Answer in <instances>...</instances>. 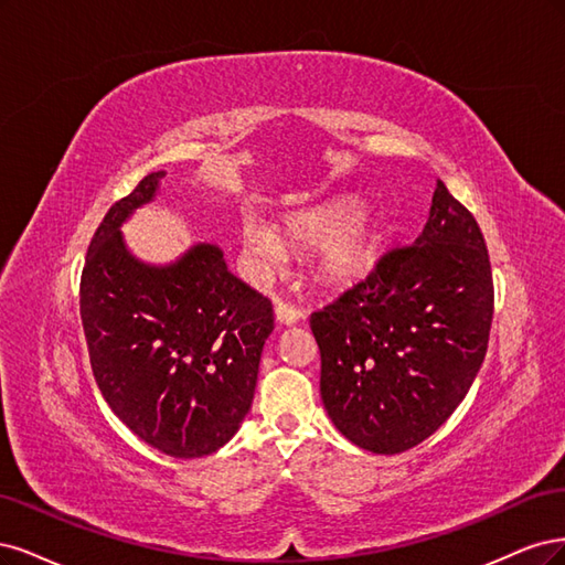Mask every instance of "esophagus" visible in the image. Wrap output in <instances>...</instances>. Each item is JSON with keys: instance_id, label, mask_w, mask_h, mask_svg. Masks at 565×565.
Returning a JSON list of instances; mask_svg holds the SVG:
<instances>
[{"instance_id": "1", "label": "esophagus", "mask_w": 565, "mask_h": 565, "mask_svg": "<svg viewBox=\"0 0 565 565\" xmlns=\"http://www.w3.org/2000/svg\"><path fill=\"white\" fill-rule=\"evenodd\" d=\"M275 317H277V321H279V323L294 326V323H298V321L305 317V312H302V309H298V307L290 305V302L275 300Z\"/></svg>"}]
</instances>
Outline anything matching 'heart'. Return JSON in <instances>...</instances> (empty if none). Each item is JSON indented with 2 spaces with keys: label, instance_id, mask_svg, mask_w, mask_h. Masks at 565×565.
I'll return each instance as SVG.
<instances>
[{
  "label": "heart",
  "instance_id": "1",
  "mask_svg": "<svg viewBox=\"0 0 565 565\" xmlns=\"http://www.w3.org/2000/svg\"><path fill=\"white\" fill-rule=\"evenodd\" d=\"M317 248V275L333 286L366 279L380 256L382 230L369 211H359V199L335 196L321 204L288 211L271 230L256 217H244L242 253L248 265L269 275L284 258L286 248Z\"/></svg>",
  "mask_w": 565,
  "mask_h": 565
}]
</instances>
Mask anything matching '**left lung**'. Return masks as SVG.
I'll list each match as a JSON object with an SVG mask.
<instances>
[{
	"instance_id": "left-lung-1",
	"label": "left lung",
	"mask_w": 565,
	"mask_h": 565,
	"mask_svg": "<svg viewBox=\"0 0 565 565\" xmlns=\"http://www.w3.org/2000/svg\"><path fill=\"white\" fill-rule=\"evenodd\" d=\"M479 223L436 180L415 244L309 319L326 413L352 444L396 455L439 429L475 382L493 323Z\"/></svg>"
}]
</instances>
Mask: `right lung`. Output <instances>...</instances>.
Here are the masks:
<instances>
[{
    "label": "right lung",
    "mask_w": 565,
    "mask_h": 565,
    "mask_svg": "<svg viewBox=\"0 0 565 565\" xmlns=\"http://www.w3.org/2000/svg\"><path fill=\"white\" fill-rule=\"evenodd\" d=\"M163 175H145L105 213L88 244L79 312L105 402L145 444L190 460L239 429L275 317L213 244H196L171 265L131 256L119 227L152 202Z\"/></svg>",
    "instance_id": "obj_1"
}]
</instances>
